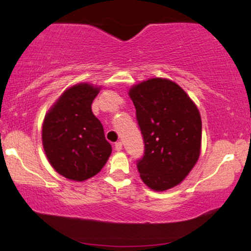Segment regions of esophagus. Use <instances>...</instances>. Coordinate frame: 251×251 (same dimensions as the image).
<instances>
[{
    "label": "esophagus",
    "instance_id": "esophagus-1",
    "mask_svg": "<svg viewBox=\"0 0 251 251\" xmlns=\"http://www.w3.org/2000/svg\"><path fill=\"white\" fill-rule=\"evenodd\" d=\"M115 151H121L122 150V143L121 142H116L114 145Z\"/></svg>",
    "mask_w": 251,
    "mask_h": 251
}]
</instances>
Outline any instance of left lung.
<instances>
[{"label":"left lung","mask_w":251,"mask_h":251,"mask_svg":"<svg viewBox=\"0 0 251 251\" xmlns=\"http://www.w3.org/2000/svg\"><path fill=\"white\" fill-rule=\"evenodd\" d=\"M144 139L137 168L154 191L176 186L200 155L202 123L199 109L183 89L167 78H151L130 89Z\"/></svg>","instance_id":"obj_1"}]
</instances>
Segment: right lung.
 I'll list each match as a JSON object with an SVG mask.
<instances>
[{
    "label": "right lung",
    "instance_id": "1",
    "mask_svg": "<svg viewBox=\"0 0 251 251\" xmlns=\"http://www.w3.org/2000/svg\"><path fill=\"white\" fill-rule=\"evenodd\" d=\"M99 88L67 89L48 112L42 126L44 152L53 169L77 181L97 175L112 153L100 121L91 111Z\"/></svg>",
    "mask_w": 251,
    "mask_h": 251
}]
</instances>
